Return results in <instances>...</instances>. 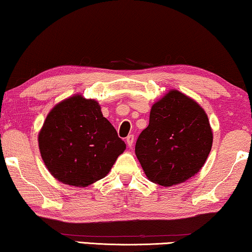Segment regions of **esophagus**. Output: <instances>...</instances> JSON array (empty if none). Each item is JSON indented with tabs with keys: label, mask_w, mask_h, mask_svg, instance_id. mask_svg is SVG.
Masks as SVG:
<instances>
[{
	"label": "esophagus",
	"mask_w": 252,
	"mask_h": 252,
	"mask_svg": "<svg viewBox=\"0 0 252 252\" xmlns=\"http://www.w3.org/2000/svg\"><path fill=\"white\" fill-rule=\"evenodd\" d=\"M126 141L127 146H129V148H132V146H133V142H134V136H133V134H129V136L126 137Z\"/></svg>",
	"instance_id": "esophagus-1"
}]
</instances>
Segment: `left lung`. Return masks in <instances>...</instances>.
<instances>
[{"label": "left lung", "instance_id": "obj_1", "mask_svg": "<svg viewBox=\"0 0 252 252\" xmlns=\"http://www.w3.org/2000/svg\"><path fill=\"white\" fill-rule=\"evenodd\" d=\"M213 132L205 111L171 90L153 105L149 125L136 142V155L150 181L171 187L197 174L210 153Z\"/></svg>", "mask_w": 252, "mask_h": 252}]
</instances>
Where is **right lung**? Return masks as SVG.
I'll use <instances>...</instances> for the list:
<instances>
[{"instance_id": "add662e5", "label": "right lung", "mask_w": 252, "mask_h": 252, "mask_svg": "<svg viewBox=\"0 0 252 252\" xmlns=\"http://www.w3.org/2000/svg\"><path fill=\"white\" fill-rule=\"evenodd\" d=\"M45 165L56 180L87 187L103 179L126 145L94 99L76 95L48 113L38 136Z\"/></svg>"}]
</instances>
